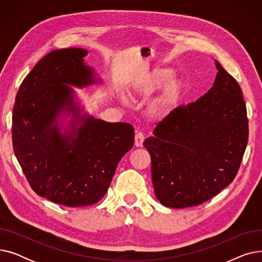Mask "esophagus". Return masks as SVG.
I'll return each instance as SVG.
<instances>
[{
    "label": "esophagus",
    "mask_w": 262,
    "mask_h": 262,
    "mask_svg": "<svg viewBox=\"0 0 262 262\" xmlns=\"http://www.w3.org/2000/svg\"><path fill=\"white\" fill-rule=\"evenodd\" d=\"M144 141V135L141 132H137L135 136V145L136 146H142Z\"/></svg>",
    "instance_id": "1"
}]
</instances>
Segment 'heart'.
<instances>
[{"label": "heart", "mask_w": 262, "mask_h": 262, "mask_svg": "<svg viewBox=\"0 0 262 262\" xmlns=\"http://www.w3.org/2000/svg\"><path fill=\"white\" fill-rule=\"evenodd\" d=\"M173 76L174 71L171 69L156 68L135 82L129 94L132 98L146 99L163 87L160 93L150 102L148 115L158 120L166 118L180 105L185 90L184 82L178 78H173Z\"/></svg>", "instance_id": "1"}]
</instances>
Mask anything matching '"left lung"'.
<instances>
[{
	"mask_svg": "<svg viewBox=\"0 0 262 262\" xmlns=\"http://www.w3.org/2000/svg\"><path fill=\"white\" fill-rule=\"evenodd\" d=\"M213 86L187 106L162 119L143 145L152 158V181L158 201L170 208L198 206L236 177L249 139L242 90L225 69Z\"/></svg>",
	"mask_w": 262,
	"mask_h": 262,
	"instance_id": "1",
	"label": "left lung"
}]
</instances>
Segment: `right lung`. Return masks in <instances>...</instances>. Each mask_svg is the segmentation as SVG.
Instances as JSON below:
<instances>
[{"label": "right lung", "mask_w": 262, "mask_h": 262, "mask_svg": "<svg viewBox=\"0 0 262 262\" xmlns=\"http://www.w3.org/2000/svg\"><path fill=\"white\" fill-rule=\"evenodd\" d=\"M84 49L47 54L26 75L12 110V146L32 189L67 207L98 203L106 194L121 158L134 145L128 123H109L86 115L74 104L70 86L96 80L84 64ZM63 110L82 122L74 134H60L54 119Z\"/></svg>", "instance_id": "obj_1"}]
</instances>
